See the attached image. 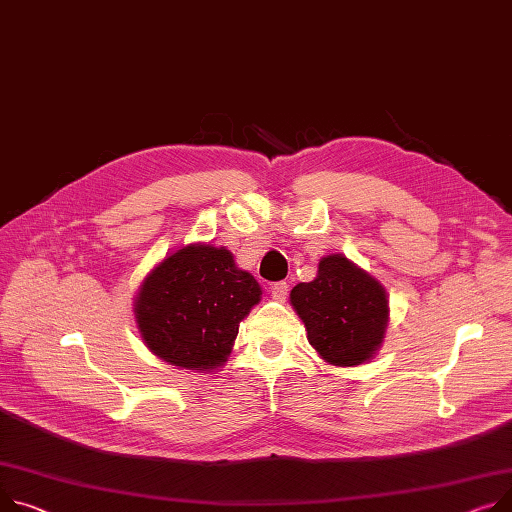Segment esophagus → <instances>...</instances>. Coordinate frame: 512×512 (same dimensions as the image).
<instances>
[{
  "label": "esophagus",
  "mask_w": 512,
  "mask_h": 512,
  "mask_svg": "<svg viewBox=\"0 0 512 512\" xmlns=\"http://www.w3.org/2000/svg\"><path fill=\"white\" fill-rule=\"evenodd\" d=\"M269 294H271V298L274 300H286V296H288V284L286 282H276V284H271L269 286Z\"/></svg>",
  "instance_id": "34e87169"
}]
</instances>
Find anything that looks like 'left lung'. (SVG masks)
<instances>
[{
    "label": "left lung",
    "mask_w": 512,
    "mask_h": 512,
    "mask_svg": "<svg viewBox=\"0 0 512 512\" xmlns=\"http://www.w3.org/2000/svg\"><path fill=\"white\" fill-rule=\"evenodd\" d=\"M290 304L306 327L309 344L333 366H358L383 344L387 292L344 255L323 257L317 278L292 288Z\"/></svg>",
    "instance_id": "obj_1"
}]
</instances>
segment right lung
<instances>
[{
  "label": "right lung",
  "mask_w": 512,
  "mask_h": 512,
  "mask_svg": "<svg viewBox=\"0 0 512 512\" xmlns=\"http://www.w3.org/2000/svg\"><path fill=\"white\" fill-rule=\"evenodd\" d=\"M261 300L249 271L224 247L187 245L162 259L133 302L144 344L187 370L220 368L241 323Z\"/></svg>",
  "instance_id": "obj_1"
}]
</instances>
